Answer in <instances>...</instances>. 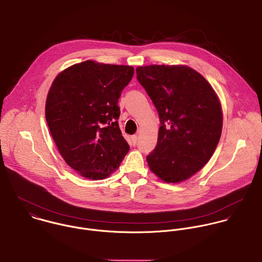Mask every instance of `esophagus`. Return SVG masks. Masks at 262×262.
<instances>
[{
    "label": "esophagus",
    "mask_w": 262,
    "mask_h": 262,
    "mask_svg": "<svg viewBox=\"0 0 262 262\" xmlns=\"http://www.w3.org/2000/svg\"><path fill=\"white\" fill-rule=\"evenodd\" d=\"M130 142H131L132 145H135L136 142H137V136H136V135H132V136L130 137Z\"/></svg>",
    "instance_id": "1"
}]
</instances>
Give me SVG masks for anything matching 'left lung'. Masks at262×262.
I'll return each mask as SVG.
<instances>
[{"label": "left lung", "mask_w": 262, "mask_h": 262, "mask_svg": "<svg viewBox=\"0 0 262 262\" xmlns=\"http://www.w3.org/2000/svg\"><path fill=\"white\" fill-rule=\"evenodd\" d=\"M161 120L158 143L146 161L166 183L185 181L212 157L223 129L220 99L208 81L185 65L136 68Z\"/></svg>", "instance_id": "1"}]
</instances>
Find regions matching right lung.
<instances>
[{"label": "right lung", "mask_w": 262, "mask_h": 262, "mask_svg": "<svg viewBox=\"0 0 262 262\" xmlns=\"http://www.w3.org/2000/svg\"><path fill=\"white\" fill-rule=\"evenodd\" d=\"M134 68L88 60L62 71L46 101V120L64 161L92 180L107 178L129 151L118 99Z\"/></svg>", "instance_id": "obj_1"}]
</instances>
